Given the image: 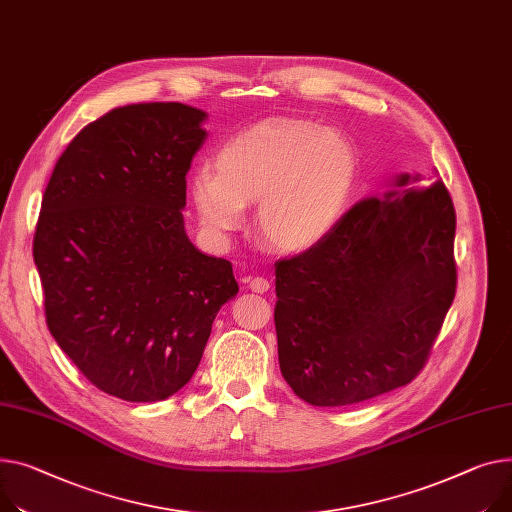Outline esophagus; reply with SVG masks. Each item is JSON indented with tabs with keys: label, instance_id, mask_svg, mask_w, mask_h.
<instances>
[{
	"label": "esophagus",
	"instance_id": "34e87169",
	"mask_svg": "<svg viewBox=\"0 0 512 512\" xmlns=\"http://www.w3.org/2000/svg\"><path fill=\"white\" fill-rule=\"evenodd\" d=\"M245 282H247V286H249L253 292H257V294H263V292L269 290V280L263 278V276H247Z\"/></svg>",
	"mask_w": 512,
	"mask_h": 512
}]
</instances>
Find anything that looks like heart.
Instances as JSON below:
<instances>
[{
    "instance_id": "obj_1",
    "label": "heart",
    "mask_w": 512,
    "mask_h": 512,
    "mask_svg": "<svg viewBox=\"0 0 512 512\" xmlns=\"http://www.w3.org/2000/svg\"><path fill=\"white\" fill-rule=\"evenodd\" d=\"M189 181L199 222L216 234L241 228L245 206L259 203L257 228L282 253L319 245L346 212L358 179L352 144L333 129L271 119L228 138Z\"/></svg>"
}]
</instances>
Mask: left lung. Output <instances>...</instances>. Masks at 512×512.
<instances>
[{"instance_id": "left-lung-1", "label": "left lung", "mask_w": 512, "mask_h": 512, "mask_svg": "<svg viewBox=\"0 0 512 512\" xmlns=\"http://www.w3.org/2000/svg\"><path fill=\"white\" fill-rule=\"evenodd\" d=\"M418 181L397 177L319 245L276 261L280 368L306 403H362L426 366L457 290V218L445 183Z\"/></svg>"}]
</instances>
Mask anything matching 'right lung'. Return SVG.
<instances>
[{
  "mask_svg": "<svg viewBox=\"0 0 512 512\" xmlns=\"http://www.w3.org/2000/svg\"><path fill=\"white\" fill-rule=\"evenodd\" d=\"M206 113L140 102L88 123L59 156L34 230L45 319L100 391L160 401L199 366L232 263L187 238V170Z\"/></svg>",
  "mask_w": 512,
  "mask_h": 512,
  "instance_id": "add662e5",
  "label": "right lung"
}]
</instances>
